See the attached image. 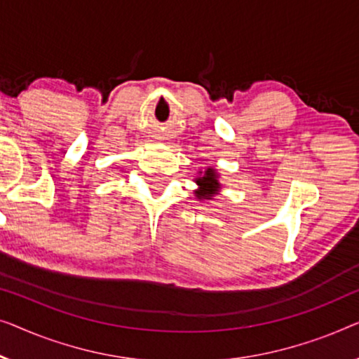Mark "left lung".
Instances as JSON below:
<instances>
[{"label": "left lung", "mask_w": 359, "mask_h": 359, "mask_svg": "<svg viewBox=\"0 0 359 359\" xmlns=\"http://www.w3.org/2000/svg\"><path fill=\"white\" fill-rule=\"evenodd\" d=\"M194 182L198 185V189L194 190V194L200 201L213 200V196L221 194V184H219V174L216 169L208 168L205 174L198 172V177H195Z\"/></svg>", "instance_id": "1"}]
</instances>
